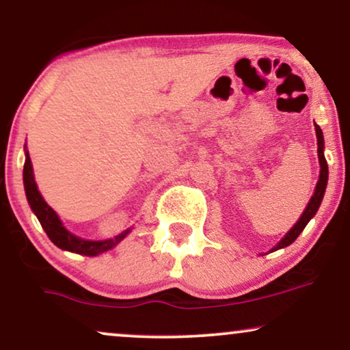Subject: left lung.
Wrapping results in <instances>:
<instances>
[{
    "instance_id": "obj_1",
    "label": "left lung",
    "mask_w": 350,
    "mask_h": 350,
    "mask_svg": "<svg viewBox=\"0 0 350 350\" xmlns=\"http://www.w3.org/2000/svg\"><path fill=\"white\" fill-rule=\"evenodd\" d=\"M315 132H317V152H319V161H320V176H319V183L315 186V191H314V196L310 198L308 207L301 215V218L298 219V223L295 224L293 228L290 229L288 232H286V236L282 239V241L277 243V245L272 248V252L274 250H279V248H284V247H288L291 242L296 241V237L299 236L301 232H303V229L306 228V224L309 223V219L314 217L315 212L319 210V205L322 202L323 199V194H325V188H327V181H328V164H327V159H325L323 156V135H322V129H320L317 124H315Z\"/></svg>"
}]
</instances>
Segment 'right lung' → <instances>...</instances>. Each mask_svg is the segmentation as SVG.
Instances as JSON below:
<instances>
[{
  "label": "right lung",
  "mask_w": 350,
  "mask_h": 350,
  "mask_svg": "<svg viewBox=\"0 0 350 350\" xmlns=\"http://www.w3.org/2000/svg\"><path fill=\"white\" fill-rule=\"evenodd\" d=\"M23 185H25L28 204H30L31 210L35 212L38 219H40L42 229L46 231L47 237H49L57 247H60L62 250L75 252V253H79V255L94 256V255H98V253L109 250V248H113L116 243L121 242L129 232H131V229H127V231L121 232L119 236L113 239H108V241H84V239L76 237L71 232L66 231L59 217H57V213L44 202V199L41 198L40 191L36 188L28 151L25 156V164H23Z\"/></svg>",
  "instance_id": "right-lung-1"
}]
</instances>
